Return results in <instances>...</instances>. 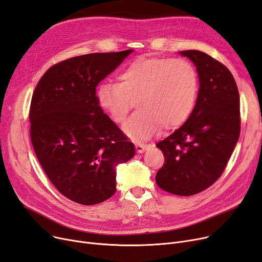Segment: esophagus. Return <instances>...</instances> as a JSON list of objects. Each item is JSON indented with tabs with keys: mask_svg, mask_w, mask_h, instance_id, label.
Segmentation results:
<instances>
[{
	"mask_svg": "<svg viewBox=\"0 0 262 262\" xmlns=\"http://www.w3.org/2000/svg\"><path fill=\"white\" fill-rule=\"evenodd\" d=\"M135 148H136V151H138V154H143V152H145L147 150V149L149 148V146L144 145V144H136Z\"/></svg>",
	"mask_w": 262,
	"mask_h": 262,
	"instance_id": "esophagus-1",
	"label": "esophagus"
}]
</instances>
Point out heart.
Here are the masks:
<instances>
[{
  "label": "heart",
  "instance_id": "1",
  "mask_svg": "<svg viewBox=\"0 0 262 262\" xmlns=\"http://www.w3.org/2000/svg\"><path fill=\"white\" fill-rule=\"evenodd\" d=\"M118 80L99 85L97 100L116 123L126 120L136 100L139 111L123 127L134 141L150 139L160 123L165 129L179 127L194 110L198 77L188 60L142 56L124 68Z\"/></svg>",
  "mask_w": 262,
  "mask_h": 262
}]
</instances>
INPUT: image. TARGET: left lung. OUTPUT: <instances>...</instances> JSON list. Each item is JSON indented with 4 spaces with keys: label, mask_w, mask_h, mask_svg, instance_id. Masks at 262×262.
Masks as SVG:
<instances>
[{
    "label": "left lung",
    "mask_w": 262,
    "mask_h": 262,
    "mask_svg": "<svg viewBox=\"0 0 262 262\" xmlns=\"http://www.w3.org/2000/svg\"><path fill=\"white\" fill-rule=\"evenodd\" d=\"M179 54L195 65L199 91L190 117L157 144L165 162L156 181L168 193L191 196L212 185L225 169L240 136V97L231 72L220 61L196 50Z\"/></svg>",
    "instance_id": "left-lung-1"
}]
</instances>
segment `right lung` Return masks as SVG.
<instances>
[{
  "mask_svg": "<svg viewBox=\"0 0 262 262\" xmlns=\"http://www.w3.org/2000/svg\"><path fill=\"white\" fill-rule=\"evenodd\" d=\"M133 50L92 53L52 66L32 97L31 141L41 167L60 194L91 206L116 192V166L134 145L99 105L96 87Z\"/></svg>",
  "mask_w": 262,
  "mask_h": 262,
  "instance_id": "1",
  "label": "right lung"
}]
</instances>
